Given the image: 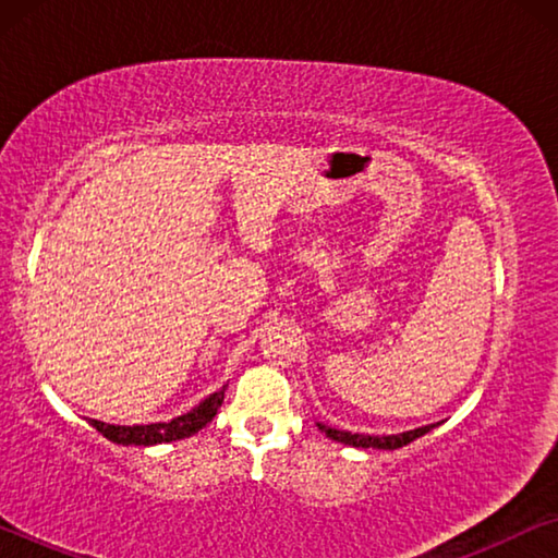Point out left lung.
Returning a JSON list of instances; mask_svg holds the SVG:
<instances>
[{
  "label": "left lung",
  "mask_w": 558,
  "mask_h": 558,
  "mask_svg": "<svg viewBox=\"0 0 558 558\" xmlns=\"http://www.w3.org/2000/svg\"><path fill=\"white\" fill-rule=\"evenodd\" d=\"M317 428L325 433L327 438H332L337 442H344V446H354V448H379V450H396V448H403L413 442L415 438L426 436L428 430L436 428V423L433 426H423V428H415L409 433H399V436H362V433H347V430H337V428H327L323 423H317Z\"/></svg>",
  "instance_id": "obj_1"
}]
</instances>
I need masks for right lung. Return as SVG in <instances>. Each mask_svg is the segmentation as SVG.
I'll return each mask as SVG.
<instances>
[{"mask_svg": "<svg viewBox=\"0 0 558 558\" xmlns=\"http://www.w3.org/2000/svg\"><path fill=\"white\" fill-rule=\"evenodd\" d=\"M223 393H226V386L221 391L211 393L206 401H202L194 411L179 415V418L169 423H149V426H110V423L93 421V418H88V423L100 433V436L118 442V446H155V442H172L179 438L194 436V433H199L206 423H211L216 411L221 409Z\"/></svg>", "mask_w": 558, "mask_h": 558, "instance_id": "add662e5", "label": "right lung"}]
</instances>
